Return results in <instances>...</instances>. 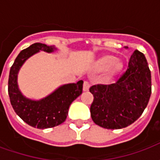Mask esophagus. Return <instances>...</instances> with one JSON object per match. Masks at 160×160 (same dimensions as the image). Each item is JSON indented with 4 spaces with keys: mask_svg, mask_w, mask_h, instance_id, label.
<instances>
[{
    "mask_svg": "<svg viewBox=\"0 0 160 160\" xmlns=\"http://www.w3.org/2000/svg\"><path fill=\"white\" fill-rule=\"evenodd\" d=\"M89 87H90V83L87 81V80H85L83 83V91L84 92H87V91L89 90Z\"/></svg>",
    "mask_w": 160,
    "mask_h": 160,
    "instance_id": "1",
    "label": "esophagus"
}]
</instances>
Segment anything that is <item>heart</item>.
Segmentation results:
<instances>
[{"instance_id": "1", "label": "heart", "mask_w": 160, "mask_h": 160, "mask_svg": "<svg viewBox=\"0 0 160 160\" xmlns=\"http://www.w3.org/2000/svg\"><path fill=\"white\" fill-rule=\"evenodd\" d=\"M109 67H111V74H117L122 70L123 63L119 60H116V56L106 55L103 56L99 61V68L100 69H106Z\"/></svg>"}]
</instances>
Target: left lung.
Masks as SVG:
<instances>
[{"label": "left lung", "mask_w": 160, "mask_h": 160, "mask_svg": "<svg viewBox=\"0 0 160 160\" xmlns=\"http://www.w3.org/2000/svg\"><path fill=\"white\" fill-rule=\"evenodd\" d=\"M92 119L107 129L128 127L141 117L152 93L151 72L143 53L134 50L127 70L111 85H94Z\"/></svg>", "instance_id": "left-lung-1"}]
</instances>
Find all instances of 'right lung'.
Segmentation results:
<instances>
[{
    "label": "right lung",
    "mask_w": 160,
    "mask_h": 160,
    "mask_svg": "<svg viewBox=\"0 0 160 160\" xmlns=\"http://www.w3.org/2000/svg\"><path fill=\"white\" fill-rule=\"evenodd\" d=\"M54 49V47L44 43H33L20 51L10 68L8 94L11 104L16 114L25 122L37 128H49L62 123L66 120L70 104L82 93L83 80L64 85L38 101L28 99L21 94L17 84V75L20 67L26 59L39 50L52 52Z\"/></svg>",
    "instance_id": "1"
}]
</instances>
